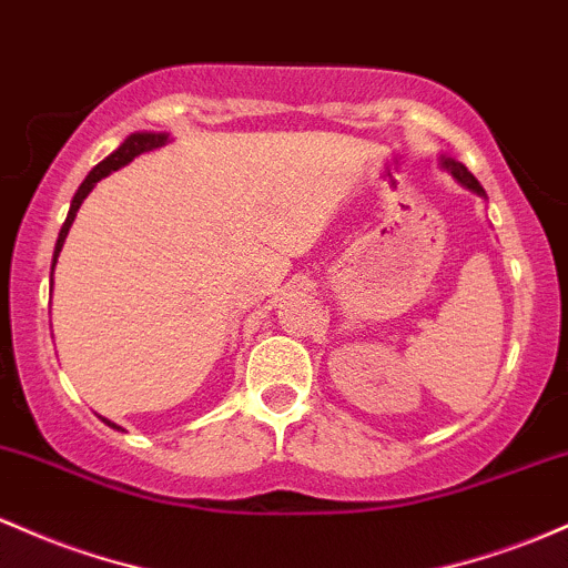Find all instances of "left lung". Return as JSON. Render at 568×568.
I'll use <instances>...</instances> for the list:
<instances>
[{"instance_id": "8db88e82", "label": "left lung", "mask_w": 568, "mask_h": 568, "mask_svg": "<svg viewBox=\"0 0 568 568\" xmlns=\"http://www.w3.org/2000/svg\"><path fill=\"white\" fill-rule=\"evenodd\" d=\"M439 163H443V169L445 171H450V174H454V180L462 184V187H467V190H473V193H477V195H483V199H486V190H483V184L475 180L473 174H469L467 171V165L464 163H458V161H454V158H439Z\"/></svg>"}]
</instances>
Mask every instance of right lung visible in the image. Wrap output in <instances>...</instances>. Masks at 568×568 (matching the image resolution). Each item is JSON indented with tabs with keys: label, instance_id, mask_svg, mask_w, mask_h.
I'll return each mask as SVG.
<instances>
[{
	"label": "right lung",
	"instance_id": "right-lung-1",
	"mask_svg": "<svg viewBox=\"0 0 568 568\" xmlns=\"http://www.w3.org/2000/svg\"><path fill=\"white\" fill-rule=\"evenodd\" d=\"M165 142H169V133H152V131H144V133H131V136L125 139V142L120 144L118 150H114L110 158H104V161H101L99 165H95V169L91 171V174L85 176V182H82L78 193H74L72 206H69V214H67V222H63V225H61L59 241H55L53 267H55V263H59V254H61V250H63V241H67V235H69V227H72V222H74V216H78V212H80L82 201L88 199V193H91V190L95 187V182L104 180V176H106V174H112V171L123 169L125 163H131L133 158L142 155V152L155 150V146H163ZM50 286H53V282H50ZM101 422H104L106 426H112V429H120L118 424L106 422V418H101Z\"/></svg>",
	"mask_w": 568,
	"mask_h": 568
}]
</instances>
